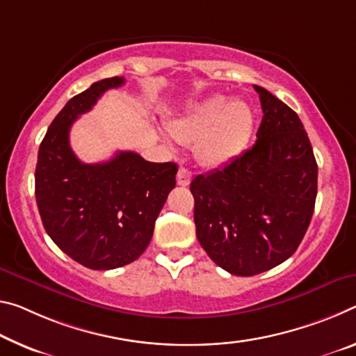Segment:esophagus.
<instances>
[{
  "label": "esophagus",
  "instance_id": "esophagus-1",
  "mask_svg": "<svg viewBox=\"0 0 356 356\" xmlns=\"http://www.w3.org/2000/svg\"><path fill=\"white\" fill-rule=\"evenodd\" d=\"M191 180V171H188L187 168H179V172H177V184L182 185V187H187Z\"/></svg>",
  "mask_w": 356,
  "mask_h": 356
}]
</instances>
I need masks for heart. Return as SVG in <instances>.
Returning a JSON list of instances; mask_svg holds the SVG:
<instances>
[{"label": "heart", "mask_w": 356, "mask_h": 356, "mask_svg": "<svg viewBox=\"0 0 356 356\" xmlns=\"http://www.w3.org/2000/svg\"><path fill=\"white\" fill-rule=\"evenodd\" d=\"M253 128V112L245 101L217 95L195 104L168 125L177 143H195V155L206 166L225 165L245 147Z\"/></svg>", "instance_id": "b5f03b06"}]
</instances>
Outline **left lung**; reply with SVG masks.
<instances>
[{"label": "left lung", "mask_w": 356, "mask_h": 356, "mask_svg": "<svg viewBox=\"0 0 356 356\" xmlns=\"http://www.w3.org/2000/svg\"><path fill=\"white\" fill-rule=\"evenodd\" d=\"M253 88L263 109L255 144L190 184L201 247L242 277L273 269L296 252L312 218L318 176L296 112L266 88Z\"/></svg>", "instance_id": "8db88e82"}]
</instances>
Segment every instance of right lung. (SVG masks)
<instances>
[{"label":"right lung","instance_id":"obj_1","mask_svg":"<svg viewBox=\"0 0 356 356\" xmlns=\"http://www.w3.org/2000/svg\"><path fill=\"white\" fill-rule=\"evenodd\" d=\"M123 83V77L103 79L67 101L38 154L35 193L44 228L67 257L97 270L125 266L143 255L176 187V163H150L136 152H117L109 161L88 165L72 152V123L106 90Z\"/></svg>","mask_w":356,"mask_h":356}]
</instances>
